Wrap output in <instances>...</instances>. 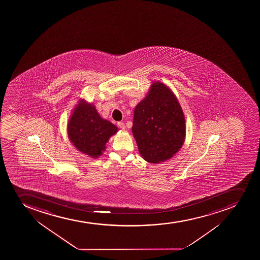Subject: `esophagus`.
<instances>
[{"label":"esophagus","mask_w":260,"mask_h":260,"mask_svg":"<svg viewBox=\"0 0 260 260\" xmlns=\"http://www.w3.org/2000/svg\"><path fill=\"white\" fill-rule=\"evenodd\" d=\"M118 126L121 129H123V131L125 129V125H124V123H123V122H118Z\"/></svg>","instance_id":"1"}]
</instances>
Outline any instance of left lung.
<instances>
[{"mask_svg":"<svg viewBox=\"0 0 260 260\" xmlns=\"http://www.w3.org/2000/svg\"><path fill=\"white\" fill-rule=\"evenodd\" d=\"M185 115L169 86L155 81L134 111L132 133L140 154L151 164L170 159L182 147Z\"/></svg>","mask_w":260,"mask_h":260,"instance_id":"left-lung-1","label":"left lung"}]
</instances>
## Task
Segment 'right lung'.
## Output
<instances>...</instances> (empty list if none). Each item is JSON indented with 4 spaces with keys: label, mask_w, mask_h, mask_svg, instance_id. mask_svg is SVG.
I'll list each match as a JSON object with an SVG mask.
<instances>
[{
    "label": "right lung",
    "mask_w": 260,
    "mask_h": 260,
    "mask_svg": "<svg viewBox=\"0 0 260 260\" xmlns=\"http://www.w3.org/2000/svg\"><path fill=\"white\" fill-rule=\"evenodd\" d=\"M67 129L76 149L93 158L103 155L108 140L118 132V127L102 118L95 106L85 99H80L73 109Z\"/></svg>",
    "instance_id": "right-lung-1"
}]
</instances>
